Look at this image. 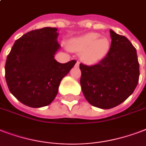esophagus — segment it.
Here are the masks:
<instances>
[{
	"instance_id": "1",
	"label": "esophagus",
	"mask_w": 146,
	"mask_h": 146,
	"mask_svg": "<svg viewBox=\"0 0 146 146\" xmlns=\"http://www.w3.org/2000/svg\"><path fill=\"white\" fill-rule=\"evenodd\" d=\"M79 64H80L79 61H76V66H79Z\"/></svg>"
}]
</instances>
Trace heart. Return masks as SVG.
I'll list each match as a JSON object with an SVG mask.
<instances>
[{"mask_svg": "<svg viewBox=\"0 0 146 146\" xmlns=\"http://www.w3.org/2000/svg\"><path fill=\"white\" fill-rule=\"evenodd\" d=\"M69 49L80 53L82 60L89 64H94L103 60L109 53L110 40L95 32H90L69 41Z\"/></svg>", "mask_w": 146, "mask_h": 146, "instance_id": "heart-1", "label": "heart"}]
</instances>
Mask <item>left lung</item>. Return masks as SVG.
I'll use <instances>...</instances> for the list:
<instances>
[{"label":"left lung","instance_id":"1","mask_svg":"<svg viewBox=\"0 0 146 146\" xmlns=\"http://www.w3.org/2000/svg\"><path fill=\"white\" fill-rule=\"evenodd\" d=\"M110 51L95 65L81 63L80 85L88 103L112 109L123 103L135 90L139 78L136 49L125 36L110 31Z\"/></svg>","mask_w":146,"mask_h":146}]
</instances>
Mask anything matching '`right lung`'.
Returning <instances> with one entry per match:
<instances>
[{
    "instance_id": "obj_1",
    "label": "right lung",
    "mask_w": 146,
    "mask_h": 146,
    "mask_svg": "<svg viewBox=\"0 0 146 146\" xmlns=\"http://www.w3.org/2000/svg\"><path fill=\"white\" fill-rule=\"evenodd\" d=\"M55 27L31 31L17 40L7 57L5 79L8 89L24 105L40 108L50 104L62 79L76 60L60 63L54 59L60 48Z\"/></svg>"
}]
</instances>
